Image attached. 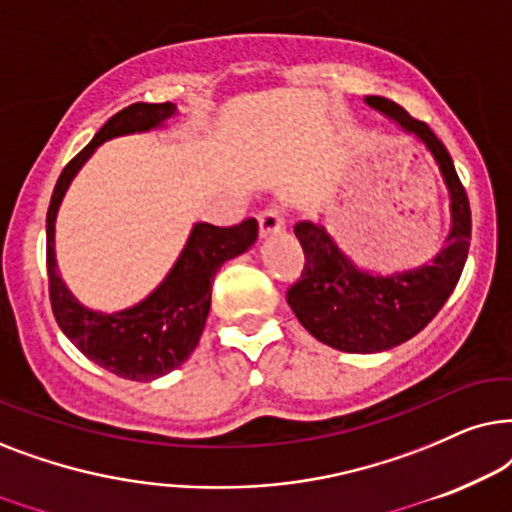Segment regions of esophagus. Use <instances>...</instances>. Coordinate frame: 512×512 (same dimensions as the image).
<instances>
[{
	"mask_svg": "<svg viewBox=\"0 0 512 512\" xmlns=\"http://www.w3.org/2000/svg\"><path fill=\"white\" fill-rule=\"evenodd\" d=\"M260 229H262L264 236L276 234V231L285 229V215H283V210L276 208V206L264 208L262 213H260Z\"/></svg>",
	"mask_w": 512,
	"mask_h": 512,
	"instance_id": "1",
	"label": "esophagus"
}]
</instances>
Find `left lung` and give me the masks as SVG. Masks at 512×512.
Segmentation results:
<instances>
[{
	"label": "left lung",
	"instance_id": "left-lung-1",
	"mask_svg": "<svg viewBox=\"0 0 512 512\" xmlns=\"http://www.w3.org/2000/svg\"><path fill=\"white\" fill-rule=\"evenodd\" d=\"M365 102L433 156L449 194V234L431 262L377 274L358 267L320 222L295 224L306 262L302 278L288 290V304L318 342L346 353L388 351L419 335L459 283L470 245L468 196L445 145L393 100L367 95Z\"/></svg>",
	"mask_w": 512,
	"mask_h": 512
}]
</instances>
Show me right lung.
I'll list each match as a JSON object with an SVG mask.
<instances>
[{
    "instance_id": "1",
    "label": "right lung",
    "mask_w": 512,
    "mask_h": 512,
    "mask_svg": "<svg viewBox=\"0 0 512 512\" xmlns=\"http://www.w3.org/2000/svg\"><path fill=\"white\" fill-rule=\"evenodd\" d=\"M175 114L173 102H135L114 114L60 173L46 213L49 295L60 330L95 365L133 381L159 379L192 356L210 311L215 274L224 262L250 250L260 234L255 217L236 227L196 222L166 278L142 302L114 313L88 309L67 288L56 262V217L72 180L102 142L156 131Z\"/></svg>"
}]
</instances>
